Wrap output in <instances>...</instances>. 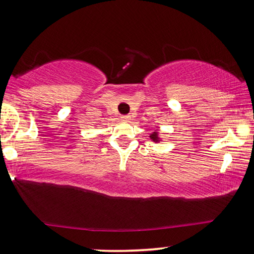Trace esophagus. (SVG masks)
I'll use <instances>...</instances> for the list:
<instances>
[{"label": "esophagus", "mask_w": 254, "mask_h": 254, "mask_svg": "<svg viewBox=\"0 0 254 254\" xmlns=\"http://www.w3.org/2000/svg\"><path fill=\"white\" fill-rule=\"evenodd\" d=\"M122 119H123V120H125V122H127V120H129V119H130V116H128V115H127V116H123V117H122Z\"/></svg>", "instance_id": "1"}]
</instances>
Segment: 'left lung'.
Listing matches in <instances>:
<instances>
[{"mask_svg": "<svg viewBox=\"0 0 254 254\" xmlns=\"http://www.w3.org/2000/svg\"><path fill=\"white\" fill-rule=\"evenodd\" d=\"M149 137H150V139L152 140V142H154V143H160V142H161V140H162V138L160 137V132H159V130L152 131Z\"/></svg>", "mask_w": 254, "mask_h": 254, "instance_id": "obj_1", "label": "left lung"}]
</instances>
